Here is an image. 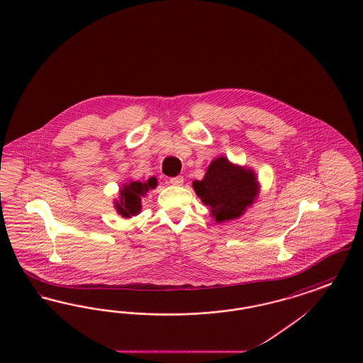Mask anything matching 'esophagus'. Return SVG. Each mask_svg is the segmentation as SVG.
Masks as SVG:
<instances>
[{
    "instance_id": "esophagus-1",
    "label": "esophagus",
    "mask_w": 363,
    "mask_h": 363,
    "mask_svg": "<svg viewBox=\"0 0 363 363\" xmlns=\"http://www.w3.org/2000/svg\"><path fill=\"white\" fill-rule=\"evenodd\" d=\"M170 184H172V185H177V186H181V185L184 184V177H182V175H178V177L170 178Z\"/></svg>"
}]
</instances>
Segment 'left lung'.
<instances>
[{
	"label": "left lung",
	"instance_id": "left-lung-1",
	"mask_svg": "<svg viewBox=\"0 0 363 363\" xmlns=\"http://www.w3.org/2000/svg\"><path fill=\"white\" fill-rule=\"evenodd\" d=\"M193 189L209 207L212 218L220 223L243 215L256 200L259 186L252 169L218 157L208 166L201 181H193Z\"/></svg>",
	"mask_w": 363,
	"mask_h": 363
}]
</instances>
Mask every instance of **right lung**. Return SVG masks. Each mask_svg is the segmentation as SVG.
Segmentation results:
<instances>
[{
    "instance_id": "right-lung-1",
    "label": "right lung",
    "mask_w": 363,
    "mask_h": 363,
    "mask_svg": "<svg viewBox=\"0 0 363 363\" xmlns=\"http://www.w3.org/2000/svg\"><path fill=\"white\" fill-rule=\"evenodd\" d=\"M157 185L156 177L148 178L145 182L140 181H130L125 185H122L120 190V200L114 201V206L117 212L122 218H130L138 215L141 211V197L147 194L150 189H155Z\"/></svg>"
}]
</instances>
